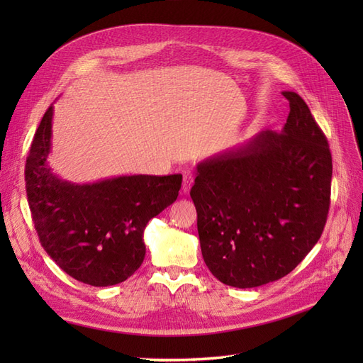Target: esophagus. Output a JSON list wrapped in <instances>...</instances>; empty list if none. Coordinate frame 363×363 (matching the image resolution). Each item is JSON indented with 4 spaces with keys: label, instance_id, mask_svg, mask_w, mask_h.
Instances as JSON below:
<instances>
[{
    "label": "esophagus",
    "instance_id": "esophagus-1",
    "mask_svg": "<svg viewBox=\"0 0 363 363\" xmlns=\"http://www.w3.org/2000/svg\"><path fill=\"white\" fill-rule=\"evenodd\" d=\"M192 184H194V175L191 172L184 174V177H183V192L188 194L191 191V188H192Z\"/></svg>",
    "mask_w": 363,
    "mask_h": 363
}]
</instances>
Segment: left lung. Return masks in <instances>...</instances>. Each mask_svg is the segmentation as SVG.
Returning a JSON list of instances; mask_svg holds the SVG:
<instances>
[{
	"label": "left lung",
	"mask_w": 363,
	"mask_h": 363,
	"mask_svg": "<svg viewBox=\"0 0 363 363\" xmlns=\"http://www.w3.org/2000/svg\"><path fill=\"white\" fill-rule=\"evenodd\" d=\"M283 130L196 164L191 199L203 259L233 288H256L289 274L321 238L330 206L332 152L309 107L283 92Z\"/></svg>",
	"instance_id": "obj_1"
}]
</instances>
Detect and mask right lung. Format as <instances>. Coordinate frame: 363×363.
I'll return each instance as SVG.
<instances>
[{
	"label": "right lung",
	"instance_id": "1",
	"mask_svg": "<svg viewBox=\"0 0 363 363\" xmlns=\"http://www.w3.org/2000/svg\"><path fill=\"white\" fill-rule=\"evenodd\" d=\"M52 104L33 138L26 163V191L42 247L75 280L112 286L144 262V230L172 204L182 174L119 175L71 183L51 171Z\"/></svg>",
	"mask_w": 363,
	"mask_h": 363
}]
</instances>
